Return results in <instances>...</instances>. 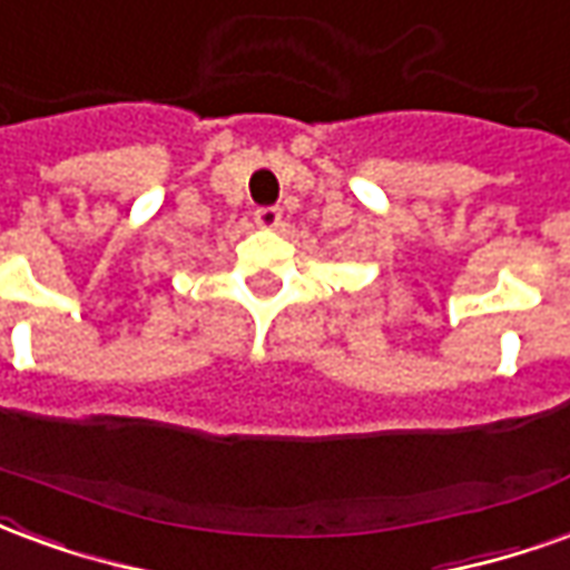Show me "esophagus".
<instances>
[{"label":"esophagus","instance_id":"obj_1","mask_svg":"<svg viewBox=\"0 0 570 570\" xmlns=\"http://www.w3.org/2000/svg\"><path fill=\"white\" fill-rule=\"evenodd\" d=\"M253 219H256L259 228H277L281 219H284V213H281V207H259V210L253 213Z\"/></svg>","mask_w":570,"mask_h":570}]
</instances>
